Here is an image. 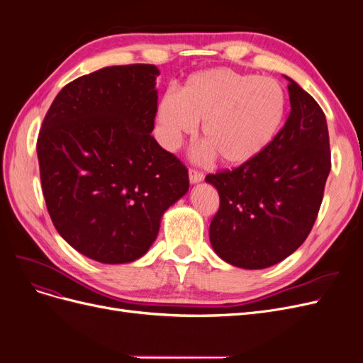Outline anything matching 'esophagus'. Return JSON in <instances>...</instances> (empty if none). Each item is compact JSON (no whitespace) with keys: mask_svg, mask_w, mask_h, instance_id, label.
I'll use <instances>...</instances> for the list:
<instances>
[{"mask_svg":"<svg viewBox=\"0 0 363 363\" xmlns=\"http://www.w3.org/2000/svg\"><path fill=\"white\" fill-rule=\"evenodd\" d=\"M203 179H204L203 172H199V171H195V169H189V182L192 184H196V183L203 182Z\"/></svg>","mask_w":363,"mask_h":363,"instance_id":"1","label":"esophagus"}]
</instances>
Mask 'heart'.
<instances>
[{"mask_svg": "<svg viewBox=\"0 0 363 363\" xmlns=\"http://www.w3.org/2000/svg\"><path fill=\"white\" fill-rule=\"evenodd\" d=\"M286 100L268 77L215 68L191 75L179 94L167 92L157 106L162 144L174 150L203 123V155L227 167L259 157L276 139Z\"/></svg>", "mask_w": 363, "mask_h": 363, "instance_id": "b5f03b06", "label": "heart"}]
</instances>
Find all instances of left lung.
<instances>
[{
  "label": "left lung",
  "instance_id": "obj_1",
  "mask_svg": "<svg viewBox=\"0 0 363 363\" xmlns=\"http://www.w3.org/2000/svg\"><path fill=\"white\" fill-rule=\"evenodd\" d=\"M284 79L291 113L271 145L250 163L206 177L219 194L208 230L212 248L238 268L272 267L304 242L332 167L324 112L298 83Z\"/></svg>",
  "mask_w": 363,
  "mask_h": 363
}]
</instances>
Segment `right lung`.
<instances>
[{"mask_svg": "<svg viewBox=\"0 0 363 363\" xmlns=\"http://www.w3.org/2000/svg\"><path fill=\"white\" fill-rule=\"evenodd\" d=\"M159 74L125 65L80 77L54 98L38 138L54 227L107 265L144 256L163 213L189 191L188 169L151 136Z\"/></svg>", "mask_w": 363, "mask_h": 363, "instance_id": "1", "label": "right lung"}]
</instances>
